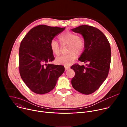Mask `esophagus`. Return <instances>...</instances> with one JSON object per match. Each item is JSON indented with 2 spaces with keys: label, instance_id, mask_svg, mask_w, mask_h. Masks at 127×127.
<instances>
[{
  "label": "esophagus",
  "instance_id": "esophagus-1",
  "mask_svg": "<svg viewBox=\"0 0 127 127\" xmlns=\"http://www.w3.org/2000/svg\"><path fill=\"white\" fill-rule=\"evenodd\" d=\"M70 69V67H65V71H66V70H68V69Z\"/></svg>",
  "mask_w": 127,
  "mask_h": 127
}]
</instances>
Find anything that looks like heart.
<instances>
[{"label":"heart","instance_id":"heart-1","mask_svg":"<svg viewBox=\"0 0 127 127\" xmlns=\"http://www.w3.org/2000/svg\"><path fill=\"white\" fill-rule=\"evenodd\" d=\"M59 40L62 45H68L67 52L69 53L56 58L55 62L58 65L69 66L77 58V54L80 55L84 51L85 48V40L75 33L66 31L59 35ZM50 47L53 54L56 56L59 55L60 46L57 41L52 40L50 42Z\"/></svg>","mask_w":127,"mask_h":127}]
</instances>
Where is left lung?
Wrapping results in <instances>:
<instances>
[{
  "instance_id": "obj_1",
  "label": "left lung",
  "mask_w": 127,
  "mask_h": 127,
  "mask_svg": "<svg viewBox=\"0 0 127 127\" xmlns=\"http://www.w3.org/2000/svg\"><path fill=\"white\" fill-rule=\"evenodd\" d=\"M72 31L83 37L85 48L79 60L89 64L86 67L78 64L71 67L75 73L71 84L77 92L92 94L99 88L108 75L111 59L110 43L102 32L92 26L82 25Z\"/></svg>"
}]
</instances>
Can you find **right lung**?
Wrapping results in <instances>:
<instances>
[{
	"label": "right lung",
	"instance_id": "1",
	"mask_svg": "<svg viewBox=\"0 0 127 127\" xmlns=\"http://www.w3.org/2000/svg\"><path fill=\"white\" fill-rule=\"evenodd\" d=\"M65 28L41 25L32 28L21 41L19 71L26 85L37 94H47L56 86L65 69L62 65L47 63L55 59L50 42Z\"/></svg>",
	"mask_w": 127,
	"mask_h": 127
}]
</instances>
